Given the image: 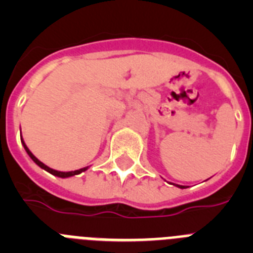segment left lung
<instances>
[{"instance_id":"left-lung-1","label":"left lung","mask_w":253,"mask_h":253,"mask_svg":"<svg viewBox=\"0 0 253 253\" xmlns=\"http://www.w3.org/2000/svg\"><path fill=\"white\" fill-rule=\"evenodd\" d=\"M173 185H175V186H177V187H180V189H186V187L182 186V185H176V184H173Z\"/></svg>"}]
</instances>
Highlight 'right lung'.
Segmentation results:
<instances>
[{
    "mask_svg": "<svg viewBox=\"0 0 253 253\" xmlns=\"http://www.w3.org/2000/svg\"><path fill=\"white\" fill-rule=\"evenodd\" d=\"M21 143H22V146H24V148H25L26 153L29 154V157H30L31 160L34 161V162L37 163V165H38V166L40 167V169H45L46 172H49V173H51V175L57 176V177H62V178L72 177V176L80 175V173H82V172H84V171H86V169H88V166H87V167H84V169H75V171H68V172H63V171H57V169H50V167H48V166H46V165H44V163L42 162V161H39V160H38V158L35 157L34 154L31 153V152H30V149L28 148V146H26V144H25V142H24V139H22V137H21Z\"/></svg>",
    "mask_w": 253,
    "mask_h": 253,
    "instance_id": "1",
    "label": "right lung"
}]
</instances>
